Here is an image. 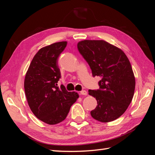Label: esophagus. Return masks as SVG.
I'll use <instances>...</instances> for the list:
<instances>
[{"label":"esophagus","mask_w":155,"mask_h":155,"mask_svg":"<svg viewBox=\"0 0 155 155\" xmlns=\"http://www.w3.org/2000/svg\"><path fill=\"white\" fill-rule=\"evenodd\" d=\"M80 95H87V92L85 90H82L81 91H80Z\"/></svg>","instance_id":"1"}]
</instances>
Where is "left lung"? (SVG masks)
Masks as SVG:
<instances>
[{
  "label": "left lung",
  "instance_id": "obj_1",
  "mask_svg": "<svg viewBox=\"0 0 155 155\" xmlns=\"http://www.w3.org/2000/svg\"><path fill=\"white\" fill-rule=\"evenodd\" d=\"M78 48L93 76L101 77L99 89L88 91L97 101L91 117L103 123L114 121L125 112L135 92V78L128 58L123 50L104 40H82Z\"/></svg>",
  "mask_w": 155,
  "mask_h": 155
}]
</instances>
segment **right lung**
Returning <instances> with one entry per match:
<instances>
[{"mask_svg":"<svg viewBox=\"0 0 155 155\" xmlns=\"http://www.w3.org/2000/svg\"><path fill=\"white\" fill-rule=\"evenodd\" d=\"M66 45L67 42H59L40 49L25 79V94L31 111L49 125L63 121L79 97L78 93L68 91L63 85L58 86L61 78L58 60Z\"/></svg>","mask_w":155,"mask_h":155,"instance_id":"1","label":"right lung"}]
</instances>
